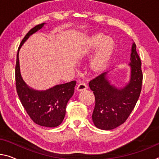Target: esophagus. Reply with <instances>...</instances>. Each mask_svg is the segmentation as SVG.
Returning <instances> with one entry per match:
<instances>
[{"instance_id":"esophagus-1","label":"esophagus","mask_w":159,"mask_h":159,"mask_svg":"<svg viewBox=\"0 0 159 159\" xmlns=\"http://www.w3.org/2000/svg\"><path fill=\"white\" fill-rule=\"evenodd\" d=\"M88 89V86L86 84H84V83H81V84H79L77 86V90L79 91H83V90H85Z\"/></svg>"}]
</instances>
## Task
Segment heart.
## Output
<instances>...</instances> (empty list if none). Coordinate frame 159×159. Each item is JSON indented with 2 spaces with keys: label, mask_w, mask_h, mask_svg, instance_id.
<instances>
[{
  "label": "heart",
  "mask_w": 159,
  "mask_h": 159,
  "mask_svg": "<svg viewBox=\"0 0 159 159\" xmlns=\"http://www.w3.org/2000/svg\"><path fill=\"white\" fill-rule=\"evenodd\" d=\"M98 48L96 54L91 63L92 69L95 72L102 70L113 54L115 47V39L112 37L97 34L89 39L85 53H88L93 48Z\"/></svg>",
  "instance_id": "heart-1"
}]
</instances>
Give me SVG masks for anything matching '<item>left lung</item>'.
<instances>
[{
	"label": "left lung",
	"mask_w": 159,
	"mask_h": 159,
	"mask_svg": "<svg viewBox=\"0 0 159 159\" xmlns=\"http://www.w3.org/2000/svg\"><path fill=\"white\" fill-rule=\"evenodd\" d=\"M129 66L131 77L122 89H117L107 79V72L102 73L89 82L95 95V105L92 119L100 129L110 130L123 124L134 110L139 98L143 80L142 62L134 42Z\"/></svg>",
	"instance_id": "1"
}]
</instances>
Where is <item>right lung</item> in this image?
<instances>
[{
	"instance_id": "add662e5",
	"label": "right lung",
	"mask_w": 159,
	"mask_h": 159,
	"mask_svg": "<svg viewBox=\"0 0 159 159\" xmlns=\"http://www.w3.org/2000/svg\"><path fill=\"white\" fill-rule=\"evenodd\" d=\"M44 25V23L37 25L30 30L20 44L16 64V90L22 106L34 123L43 127H56L61 125L64 119L67 102L74 94L76 82L72 80L39 91L27 86L22 80L20 71V49L30 35L38 31Z\"/></svg>"
}]
</instances>
